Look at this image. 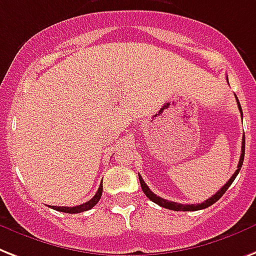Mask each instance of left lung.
Segmentation results:
<instances>
[{"mask_svg": "<svg viewBox=\"0 0 256 256\" xmlns=\"http://www.w3.org/2000/svg\"><path fill=\"white\" fill-rule=\"evenodd\" d=\"M235 98H236V96H235ZM236 103H238V108H239V111H240V115H242V107H240L238 99H236ZM243 160H244V134H243V138H242V153H240V158H239L238 169H236L234 174L232 176V178L228 180V182L224 184V185L222 186V188H220V189L214 194V196H212L209 200H206V201H204L202 204H197V205H182V204H177V202H172V201H168V200H164V198L156 196V194L153 193L152 190L149 189L148 185L144 182V180H142V177H141L140 174H138V180H140L141 189H142L145 196H146V197H148L152 202H154V204H157V205H160L161 208H165V209H169V210H174V212H197V210L206 209V208L212 206V204H216V202L218 201V200H220L224 193H226V190L230 188V185L232 184L235 177L238 176L239 170H240V168H242L243 165Z\"/></svg>", "mask_w": 256, "mask_h": 256, "instance_id": "obj_1", "label": "left lung"}]
</instances>
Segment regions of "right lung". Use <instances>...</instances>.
Wrapping results in <instances>:
<instances>
[{
	"label": "right lung",
	"instance_id": "right-lung-1",
	"mask_svg": "<svg viewBox=\"0 0 256 256\" xmlns=\"http://www.w3.org/2000/svg\"><path fill=\"white\" fill-rule=\"evenodd\" d=\"M102 193H103V184H100L99 189H98L95 196H94L90 201L86 202V204H82V205H78V206H72V208H67V206H50V208L51 209L56 210V212H68V214H76V212H87V210L92 209L94 206L99 202L100 197H102Z\"/></svg>",
	"mask_w": 256,
	"mask_h": 256
}]
</instances>
